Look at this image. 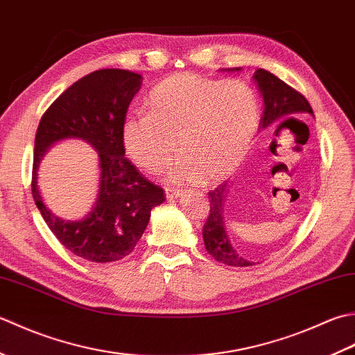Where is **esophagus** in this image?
<instances>
[{"label": "esophagus", "mask_w": 355, "mask_h": 355, "mask_svg": "<svg viewBox=\"0 0 355 355\" xmlns=\"http://www.w3.org/2000/svg\"><path fill=\"white\" fill-rule=\"evenodd\" d=\"M182 194H184L182 190H171V188H167V190H165V198H167V200H175L182 196Z\"/></svg>", "instance_id": "34e87169"}]
</instances>
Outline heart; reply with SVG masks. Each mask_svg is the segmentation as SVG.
<instances>
[{"instance_id": "obj_1", "label": "heart", "mask_w": 355, "mask_h": 355, "mask_svg": "<svg viewBox=\"0 0 355 355\" xmlns=\"http://www.w3.org/2000/svg\"><path fill=\"white\" fill-rule=\"evenodd\" d=\"M147 110L122 121V147L136 167L157 173L171 161L178 141L182 156L168 168L171 185L216 184L233 175L260 127L259 99L250 85L193 73L159 83Z\"/></svg>"}]
</instances>
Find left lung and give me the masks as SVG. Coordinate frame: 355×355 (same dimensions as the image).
Instances as JSON below:
<instances>
[{
  "mask_svg": "<svg viewBox=\"0 0 355 355\" xmlns=\"http://www.w3.org/2000/svg\"><path fill=\"white\" fill-rule=\"evenodd\" d=\"M241 70V67L231 69L228 71ZM252 79L259 87L260 95L263 98V114L260 118V127L268 128L277 124L280 119L293 116V114L308 113L314 116L313 108H311L306 98L300 95L297 90L285 84L276 75L270 73L268 70L257 69L252 75ZM228 196L227 184H222L208 193L209 198V214L207 223L204 225V243L205 250L213 256L218 262L225 263L228 266H251L256 265L251 260H247L233 248L231 245L227 230L225 218H223V205Z\"/></svg>",
  "mask_w": 355,
  "mask_h": 355,
  "instance_id": "1",
  "label": "left lung"
}]
</instances>
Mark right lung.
<instances>
[{"label":"right lung","mask_w":355,"mask_h":355,"mask_svg":"<svg viewBox=\"0 0 355 355\" xmlns=\"http://www.w3.org/2000/svg\"><path fill=\"white\" fill-rule=\"evenodd\" d=\"M142 76L128 70L92 71L61 93L42 114L35 137L32 196L49 228L64 247L90 262L105 263L128 256L139 242L150 213L165 200L125 157L121 125L141 89ZM83 139L98 151L100 191L96 207L81 221H64L44 205L35 185L37 167L49 146Z\"/></svg>","instance_id":"1"}]
</instances>
